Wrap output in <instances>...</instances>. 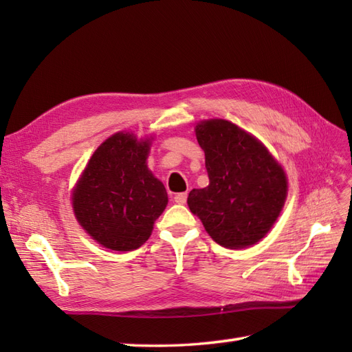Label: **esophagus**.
<instances>
[{
	"instance_id": "1",
	"label": "esophagus",
	"mask_w": 352,
	"mask_h": 352,
	"mask_svg": "<svg viewBox=\"0 0 352 352\" xmlns=\"http://www.w3.org/2000/svg\"><path fill=\"white\" fill-rule=\"evenodd\" d=\"M174 201L177 204H184L188 201V192H182V193H175Z\"/></svg>"
}]
</instances>
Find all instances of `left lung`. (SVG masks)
Masks as SVG:
<instances>
[{"instance_id":"obj_1","label":"left lung","mask_w":352,"mask_h":352,"mask_svg":"<svg viewBox=\"0 0 352 352\" xmlns=\"http://www.w3.org/2000/svg\"><path fill=\"white\" fill-rule=\"evenodd\" d=\"M208 186L192 189L190 212L216 243L245 248L263 239L287 195L284 170L251 134L223 119L197 125Z\"/></svg>"}]
</instances>
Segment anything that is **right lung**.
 <instances>
[{
	"mask_svg": "<svg viewBox=\"0 0 352 352\" xmlns=\"http://www.w3.org/2000/svg\"><path fill=\"white\" fill-rule=\"evenodd\" d=\"M148 151L149 140L113 134L94 153L74 189L77 221L106 248H139L168 204L163 183L148 170Z\"/></svg>",
	"mask_w": 352,
	"mask_h": 352,
	"instance_id": "1",
	"label": "right lung"
}]
</instances>
